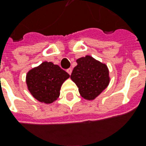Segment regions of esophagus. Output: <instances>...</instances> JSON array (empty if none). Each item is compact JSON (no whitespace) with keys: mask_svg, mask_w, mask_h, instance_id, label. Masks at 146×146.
Returning <instances> with one entry per match:
<instances>
[{"mask_svg":"<svg viewBox=\"0 0 146 146\" xmlns=\"http://www.w3.org/2000/svg\"><path fill=\"white\" fill-rule=\"evenodd\" d=\"M66 72L70 75V74L72 73V69H71V68H69L68 70H66Z\"/></svg>","mask_w":146,"mask_h":146,"instance_id":"1","label":"esophagus"}]
</instances>
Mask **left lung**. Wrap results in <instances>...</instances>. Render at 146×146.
<instances>
[{"label":"left lung","mask_w":146,"mask_h":146,"mask_svg":"<svg viewBox=\"0 0 146 146\" xmlns=\"http://www.w3.org/2000/svg\"><path fill=\"white\" fill-rule=\"evenodd\" d=\"M70 78L78 87L80 95L87 100H93L107 88L110 83L109 70L106 64L90 55L76 60Z\"/></svg>","instance_id":"left-lung-1"}]
</instances>
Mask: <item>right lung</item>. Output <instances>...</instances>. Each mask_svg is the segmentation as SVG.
Wrapping results in <instances>:
<instances>
[{
  "instance_id": "obj_1",
  "label": "right lung",
  "mask_w": 146,
  "mask_h": 146,
  "mask_svg": "<svg viewBox=\"0 0 146 146\" xmlns=\"http://www.w3.org/2000/svg\"><path fill=\"white\" fill-rule=\"evenodd\" d=\"M69 77L70 75L58 65L44 62L27 73V84L36 100L50 104L58 98L62 84Z\"/></svg>"
}]
</instances>
